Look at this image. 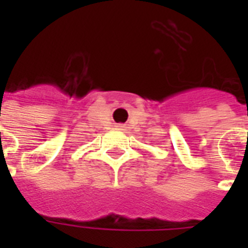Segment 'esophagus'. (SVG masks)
I'll return each instance as SVG.
<instances>
[{"mask_svg": "<svg viewBox=\"0 0 248 248\" xmlns=\"http://www.w3.org/2000/svg\"><path fill=\"white\" fill-rule=\"evenodd\" d=\"M117 127H118V129H122L124 126H122V124H117Z\"/></svg>", "mask_w": 248, "mask_h": 248, "instance_id": "1", "label": "esophagus"}]
</instances>
